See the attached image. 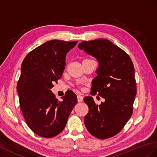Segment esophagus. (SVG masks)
<instances>
[{
    "mask_svg": "<svg viewBox=\"0 0 157 157\" xmlns=\"http://www.w3.org/2000/svg\"><path fill=\"white\" fill-rule=\"evenodd\" d=\"M83 99V97L82 95L78 96V101H79V102H81V101H82Z\"/></svg>",
    "mask_w": 157,
    "mask_h": 157,
    "instance_id": "esophagus-1",
    "label": "esophagus"
}]
</instances>
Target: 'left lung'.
Listing matches in <instances>:
<instances>
[{"instance_id":"8db88e82","label":"left lung","mask_w":157,"mask_h":157,"mask_svg":"<svg viewBox=\"0 0 157 157\" xmlns=\"http://www.w3.org/2000/svg\"><path fill=\"white\" fill-rule=\"evenodd\" d=\"M78 47L99 62L90 94L105 99L98 105L92 97L83 98L89 108L85 125L92 136L106 139L119 133L132 114L136 94L134 65L124 51L108 39L83 41Z\"/></svg>"}]
</instances>
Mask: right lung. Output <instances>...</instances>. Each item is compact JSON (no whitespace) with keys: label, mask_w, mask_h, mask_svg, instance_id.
Here are the masks:
<instances>
[{"label":"right lung","mask_w":157,"mask_h":157,"mask_svg":"<svg viewBox=\"0 0 157 157\" xmlns=\"http://www.w3.org/2000/svg\"><path fill=\"white\" fill-rule=\"evenodd\" d=\"M78 41L52 40L29 52L21 65L17 92L27 124L37 135L52 138L64 129L78 102L72 91L58 101L51 88L59 79L65 66V57Z\"/></svg>","instance_id":"1"}]
</instances>
